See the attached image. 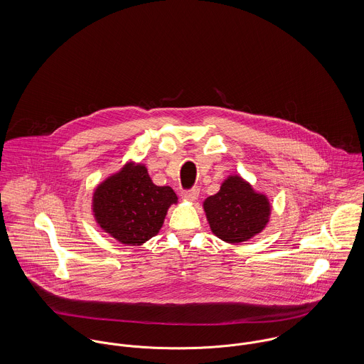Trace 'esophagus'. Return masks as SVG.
<instances>
[{
    "instance_id": "1",
    "label": "esophagus",
    "mask_w": 364,
    "mask_h": 364,
    "mask_svg": "<svg viewBox=\"0 0 364 364\" xmlns=\"http://www.w3.org/2000/svg\"><path fill=\"white\" fill-rule=\"evenodd\" d=\"M186 200H190V202H195L199 196V190L198 188H193V190H188V191H184L181 195Z\"/></svg>"
}]
</instances>
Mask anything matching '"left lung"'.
<instances>
[{
	"label": "left lung",
	"mask_w": 364,
	"mask_h": 364,
	"mask_svg": "<svg viewBox=\"0 0 364 364\" xmlns=\"http://www.w3.org/2000/svg\"><path fill=\"white\" fill-rule=\"evenodd\" d=\"M203 210L214 235L237 245L259 234L268 224L272 206L239 174L228 176L220 191L205 199Z\"/></svg>",
	"instance_id": "8db88e82"
}]
</instances>
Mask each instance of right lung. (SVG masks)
Segmentation results:
<instances>
[{
    "label": "right lung",
    "mask_w": 364,
    "mask_h": 364,
    "mask_svg": "<svg viewBox=\"0 0 364 364\" xmlns=\"http://www.w3.org/2000/svg\"><path fill=\"white\" fill-rule=\"evenodd\" d=\"M176 203V193L155 186L146 165L128 162L96 187L92 210L106 234L122 245L140 246L159 232Z\"/></svg>",
    "instance_id": "1"
}]
</instances>
